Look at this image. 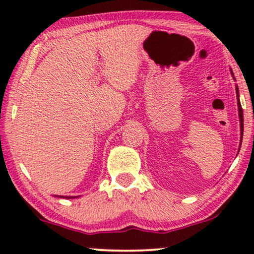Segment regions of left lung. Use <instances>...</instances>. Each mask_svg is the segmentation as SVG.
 <instances>
[{
	"instance_id": "1",
	"label": "left lung",
	"mask_w": 254,
	"mask_h": 254,
	"mask_svg": "<svg viewBox=\"0 0 254 254\" xmlns=\"http://www.w3.org/2000/svg\"><path fill=\"white\" fill-rule=\"evenodd\" d=\"M230 72L232 75V78L235 79V76H234V72L230 69ZM236 96H237V106H238V117H239V126H241V142H239V148H238V152L241 150V145H242V140H243V131H244V118H243V109H242V105H241V100H239V90H238V85L236 84ZM237 152V154H238Z\"/></svg>"
}]
</instances>
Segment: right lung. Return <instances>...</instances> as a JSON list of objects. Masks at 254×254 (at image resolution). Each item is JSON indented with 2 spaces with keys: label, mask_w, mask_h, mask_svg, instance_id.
Instances as JSON below:
<instances>
[{
  "label": "right lung",
  "mask_w": 254,
  "mask_h": 254,
  "mask_svg": "<svg viewBox=\"0 0 254 254\" xmlns=\"http://www.w3.org/2000/svg\"><path fill=\"white\" fill-rule=\"evenodd\" d=\"M55 196H58V197H62V199H75V197H78V196H64V195H55Z\"/></svg>",
  "instance_id": "1"
}]
</instances>
